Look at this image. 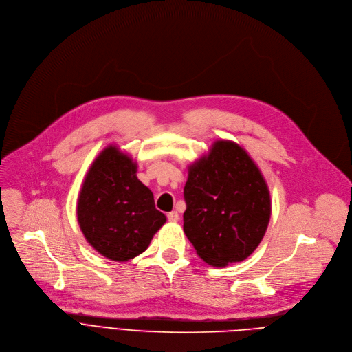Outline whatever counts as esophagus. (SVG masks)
Returning <instances> with one entry per match:
<instances>
[{
    "instance_id": "obj_1",
    "label": "esophagus",
    "mask_w": 352,
    "mask_h": 352,
    "mask_svg": "<svg viewBox=\"0 0 352 352\" xmlns=\"http://www.w3.org/2000/svg\"><path fill=\"white\" fill-rule=\"evenodd\" d=\"M167 218H168V221H170V222H178V221H179V215H178V212H177V211H171V212H168V214H167Z\"/></svg>"
}]
</instances>
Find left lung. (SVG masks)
<instances>
[{"label":"left lung","mask_w":352,"mask_h":352,"mask_svg":"<svg viewBox=\"0 0 352 352\" xmlns=\"http://www.w3.org/2000/svg\"><path fill=\"white\" fill-rule=\"evenodd\" d=\"M184 232L201 260L225 267L246 260L263 241L271 218L267 182L248 152L217 141L188 168Z\"/></svg>","instance_id":"left-lung-1"}]
</instances>
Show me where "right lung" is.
Returning a JSON list of instances; mask_svg holds the SVG:
<instances>
[{"label": "right lung", "instance_id": "right-lung-1", "mask_svg": "<svg viewBox=\"0 0 352 352\" xmlns=\"http://www.w3.org/2000/svg\"><path fill=\"white\" fill-rule=\"evenodd\" d=\"M77 219L87 242L103 257L124 263L144 253L166 215L137 178V163L117 146L94 160L82 182Z\"/></svg>", "mask_w": 352, "mask_h": 352}]
</instances>
